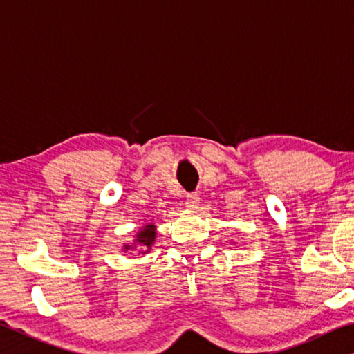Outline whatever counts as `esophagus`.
Masks as SVG:
<instances>
[{
    "label": "esophagus",
    "mask_w": 354,
    "mask_h": 354,
    "mask_svg": "<svg viewBox=\"0 0 354 354\" xmlns=\"http://www.w3.org/2000/svg\"><path fill=\"white\" fill-rule=\"evenodd\" d=\"M198 205H200V195L196 194V192H192V194L187 195V198H185V206L190 209H196Z\"/></svg>",
    "instance_id": "esophagus-1"
}]
</instances>
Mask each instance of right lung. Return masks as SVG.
Here are the masks:
<instances>
[{
    "mask_svg": "<svg viewBox=\"0 0 354 354\" xmlns=\"http://www.w3.org/2000/svg\"><path fill=\"white\" fill-rule=\"evenodd\" d=\"M154 237H156V231H154V225H147L143 230H140L139 234H137V239L134 242L140 243L142 248H149L154 242ZM131 248L129 245H127V250Z\"/></svg>",
    "mask_w": 354,
    "mask_h": 354,
    "instance_id": "1",
    "label": "right lung"
}]
</instances>
